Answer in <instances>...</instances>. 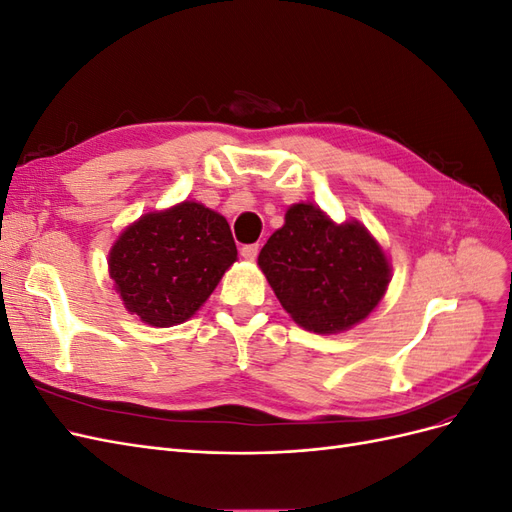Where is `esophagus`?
Wrapping results in <instances>:
<instances>
[{"label": "esophagus", "mask_w": 512, "mask_h": 512, "mask_svg": "<svg viewBox=\"0 0 512 512\" xmlns=\"http://www.w3.org/2000/svg\"><path fill=\"white\" fill-rule=\"evenodd\" d=\"M241 256L245 260H254L258 256V243H250V245H243L241 247Z\"/></svg>", "instance_id": "1"}]
</instances>
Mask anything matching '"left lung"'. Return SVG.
Returning a JSON list of instances; mask_svg holds the SVG:
<instances>
[{"label": "left lung", "mask_w": 512, "mask_h": 512, "mask_svg": "<svg viewBox=\"0 0 512 512\" xmlns=\"http://www.w3.org/2000/svg\"><path fill=\"white\" fill-rule=\"evenodd\" d=\"M258 265L294 322L314 333L346 331L367 318L391 277L389 260L361 224L337 226L314 205L288 209Z\"/></svg>", "instance_id": "obj_1"}]
</instances>
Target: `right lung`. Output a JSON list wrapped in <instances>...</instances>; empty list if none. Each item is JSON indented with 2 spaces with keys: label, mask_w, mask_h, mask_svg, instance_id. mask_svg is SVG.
I'll use <instances>...</instances> for the list:
<instances>
[{
  "label": "right lung",
  "mask_w": 512,
  "mask_h": 512,
  "mask_svg": "<svg viewBox=\"0 0 512 512\" xmlns=\"http://www.w3.org/2000/svg\"><path fill=\"white\" fill-rule=\"evenodd\" d=\"M235 260L226 218L198 203H181L126 228L108 267L132 314L151 327H173L209 299Z\"/></svg>",
  "instance_id": "add662e5"
}]
</instances>
